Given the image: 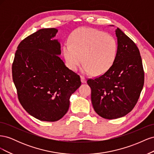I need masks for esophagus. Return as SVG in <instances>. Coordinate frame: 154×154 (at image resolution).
<instances>
[{"label": "esophagus", "mask_w": 154, "mask_h": 154, "mask_svg": "<svg viewBox=\"0 0 154 154\" xmlns=\"http://www.w3.org/2000/svg\"><path fill=\"white\" fill-rule=\"evenodd\" d=\"M81 80H82V83H86V82H87L86 78H85L84 76H82Z\"/></svg>", "instance_id": "34e87169"}]
</instances>
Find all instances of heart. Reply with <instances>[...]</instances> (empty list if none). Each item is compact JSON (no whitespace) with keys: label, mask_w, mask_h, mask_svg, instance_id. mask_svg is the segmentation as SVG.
<instances>
[{"label":"heart","mask_w":154,"mask_h":154,"mask_svg":"<svg viewBox=\"0 0 154 154\" xmlns=\"http://www.w3.org/2000/svg\"><path fill=\"white\" fill-rule=\"evenodd\" d=\"M70 44L63 45L67 67L76 71L82 62L83 72L101 75L112 66L118 52L114 37L105 32L88 27H80L70 36Z\"/></svg>","instance_id":"heart-1"}]
</instances>
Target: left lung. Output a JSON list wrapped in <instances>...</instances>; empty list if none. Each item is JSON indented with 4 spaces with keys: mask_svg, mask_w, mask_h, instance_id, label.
Wrapping results in <instances>:
<instances>
[{
    "mask_svg": "<svg viewBox=\"0 0 154 154\" xmlns=\"http://www.w3.org/2000/svg\"><path fill=\"white\" fill-rule=\"evenodd\" d=\"M118 52L108 71L88 79L96 112L105 119H117L131 111L140 96L144 80L142 59L137 45L119 28L116 29Z\"/></svg>",
    "mask_w": 154,
    "mask_h": 154,
    "instance_id": "1",
    "label": "left lung"
}]
</instances>
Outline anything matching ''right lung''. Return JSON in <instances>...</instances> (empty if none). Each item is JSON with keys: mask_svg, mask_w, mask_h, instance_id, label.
<instances>
[{"mask_svg": "<svg viewBox=\"0 0 154 154\" xmlns=\"http://www.w3.org/2000/svg\"><path fill=\"white\" fill-rule=\"evenodd\" d=\"M58 30L41 29L18 45L12 76L18 101L27 112L44 122H57L67 113L69 99L82 84L80 76L58 55L61 46L53 40Z\"/></svg>", "mask_w": 154, "mask_h": 154, "instance_id": "1", "label": "right lung"}]
</instances>
